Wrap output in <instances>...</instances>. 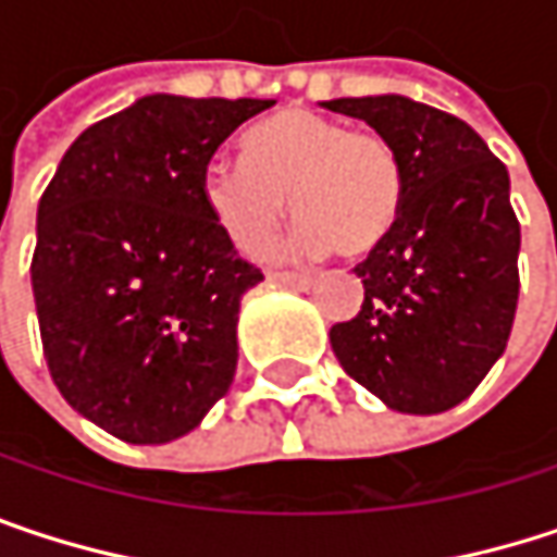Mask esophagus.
I'll use <instances>...</instances> for the list:
<instances>
[{
  "label": "esophagus",
  "instance_id": "obj_1",
  "mask_svg": "<svg viewBox=\"0 0 557 557\" xmlns=\"http://www.w3.org/2000/svg\"><path fill=\"white\" fill-rule=\"evenodd\" d=\"M271 280H274V283H286V286H296V289H309V286H312V277H309V274H293V271H274Z\"/></svg>",
  "mask_w": 557,
  "mask_h": 557
}]
</instances>
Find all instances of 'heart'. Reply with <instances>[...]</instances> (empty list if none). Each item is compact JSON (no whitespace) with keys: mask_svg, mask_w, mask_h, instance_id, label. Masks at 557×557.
<instances>
[{"mask_svg":"<svg viewBox=\"0 0 557 557\" xmlns=\"http://www.w3.org/2000/svg\"><path fill=\"white\" fill-rule=\"evenodd\" d=\"M406 176L384 135L286 109L245 141V161L219 158L202 173V199L225 238L261 255L286 215L299 222L296 255H374L403 212Z\"/></svg>","mask_w":557,"mask_h":557,"instance_id":"b5f03b06","label":"heart"}]
</instances>
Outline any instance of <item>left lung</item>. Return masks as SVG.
<instances>
[{
  "label": "left lung",
  "instance_id": "1",
  "mask_svg": "<svg viewBox=\"0 0 557 557\" xmlns=\"http://www.w3.org/2000/svg\"><path fill=\"white\" fill-rule=\"evenodd\" d=\"M384 135L406 176L389 238L355 268L361 312L329 332L342 368L396 412L468 399L506 348L519 299L509 173L461 119L409 96L329 99Z\"/></svg>",
  "mask_w": 557,
  "mask_h": 557
}]
</instances>
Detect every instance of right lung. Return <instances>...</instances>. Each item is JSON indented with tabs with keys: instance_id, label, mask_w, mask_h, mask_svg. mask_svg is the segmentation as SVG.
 I'll use <instances>...</instances> for the list:
<instances>
[{
	"instance_id": "right-lung-1",
	"label": "right lung",
	"mask_w": 557,
	"mask_h": 557,
	"mask_svg": "<svg viewBox=\"0 0 557 557\" xmlns=\"http://www.w3.org/2000/svg\"><path fill=\"white\" fill-rule=\"evenodd\" d=\"M274 99L154 92L89 125L38 202L32 289L63 399L132 445L193 432L232 387L242 261L202 199L212 154Z\"/></svg>"
}]
</instances>
